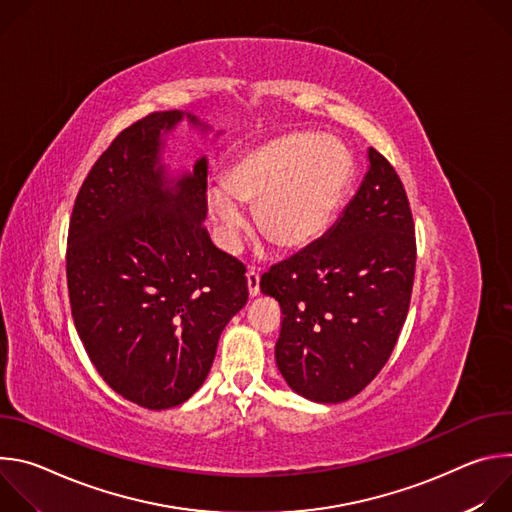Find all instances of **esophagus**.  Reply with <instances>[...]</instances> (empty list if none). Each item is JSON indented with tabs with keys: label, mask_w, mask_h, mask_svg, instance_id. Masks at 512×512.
Listing matches in <instances>:
<instances>
[{
	"label": "esophagus",
	"mask_w": 512,
	"mask_h": 512,
	"mask_svg": "<svg viewBox=\"0 0 512 512\" xmlns=\"http://www.w3.org/2000/svg\"><path fill=\"white\" fill-rule=\"evenodd\" d=\"M259 273L255 271V269H249L247 271V285H249V294L251 296H259V291H261V287H259Z\"/></svg>",
	"instance_id": "34e87169"
}]
</instances>
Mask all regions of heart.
I'll use <instances>...</instances> for the list:
<instances>
[{
	"instance_id": "heart-1",
	"label": "heart",
	"mask_w": 512,
	"mask_h": 512,
	"mask_svg": "<svg viewBox=\"0 0 512 512\" xmlns=\"http://www.w3.org/2000/svg\"><path fill=\"white\" fill-rule=\"evenodd\" d=\"M352 156L336 139L314 131H287L259 141L235 158L225 186H212L206 204L225 249L243 229L239 204L255 206L259 231L279 249L316 241L352 182Z\"/></svg>"
}]
</instances>
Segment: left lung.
<instances>
[{"instance_id":"1","label":"left lung","mask_w":512,"mask_h":512,"mask_svg":"<svg viewBox=\"0 0 512 512\" xmlns=\"http://www.w3.org/2000/svg\"><path fill=\"white\" fill-rule=\"evenodd\" d=\"M369 164L338 223L261 277V291L283 314L277 369L291 389L318 403H340L367 387L409 312L417 259L409 198L375 148Z\"/></svg>"}]
</instances>
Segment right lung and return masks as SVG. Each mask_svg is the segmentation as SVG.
I'll list each match as a JSON object with an SVG mask.
<instances>
[{"mask_svg": "<svg viewBox=\"0 0 512 512\" xmlns=\"http://www.w3.org/2000/svg\"><path fill=\"white\" fill-rule=\"evenodd\" d=\"M182 115L150 113L111 141L77 194L66 241L72 320L91 362L115 393L156 411L198 391L249 298L245 265L204 227L206 158L172 188L164 176L162 133Z\"/></svg>", "mask_w": 512, "mask_h": 512, "instance_id": "obj_1", "label": "right lung"}]
</instances>
